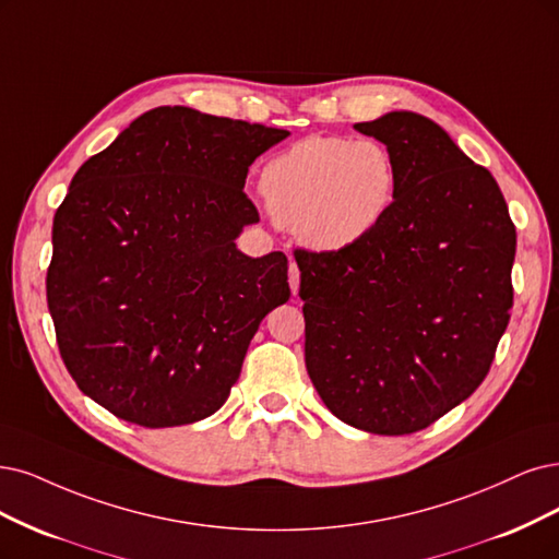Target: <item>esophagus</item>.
<instances>
[{"label":"esophagus","instance_id":"34e87169","mask_svg":"<svg viewBox=\"0 0 559 559\" xmlns=\"http://www.w3.org/2000/svg\"><path fill=\"white\" fill-rule=\"evenodd\" d=\"M290 290H293V295H297L299 293V266H297V262L295 260H290Z\"/></svg>","mask_w":559,"mask_h":559}]
</instances>
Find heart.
Masks as SVG:
<instances>
[{"label":"heart","instance_id":"heart-1","mask_svg":"<svg viewBox=\"0 0 559 559\" xmlns=\"http://www.w3.org/2000/svg\"><path fill=\"white\" fill-rule=\"evenodd\" d=\"M260 186L278 225L316 251H343L386 218L399 168L378 140L311 135L269 160Z\"/></svg>","mask_w":559,"mask_h":559}]
</instances>
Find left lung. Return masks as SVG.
<instances>
[{"mask_svg": "<svg viewBox=\"0 0 559 559\" xmlns=\"http://www.w3.org/2000/svg\"><path fill=\"white\" fill-rule=\"evenodd\" d=\"M399 168L396 200L343 251H297L306 368L334 415L378 436L436 424L488 376L513 306L515 227L498 181L436 121L355 123Z\"/></svg>", "mask_w": 559, "mask_h": 559, "instance_id": "obj_1", "label": "left lung"}]
</instances>
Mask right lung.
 Segmentation results:
<instances>
[{
	"label": "right lung",
	"mask_w": 559,
	"mask_h": 559,
	"mask_svg": "<svg viewBox=\"0 0 559 559\" xmlns=\"http://www.w3.org/2000/svg\"><path fill=\"white\" fill-rule=\"evenodd\" d=\"M285 129L163 106L75 173L52 223L46 293L82 394L144 428L230 396L262 318L290 299L281 251L246 258L251 163Z\"/></svg>",
	"instance_id": "obj_1"
}]
</instances>
